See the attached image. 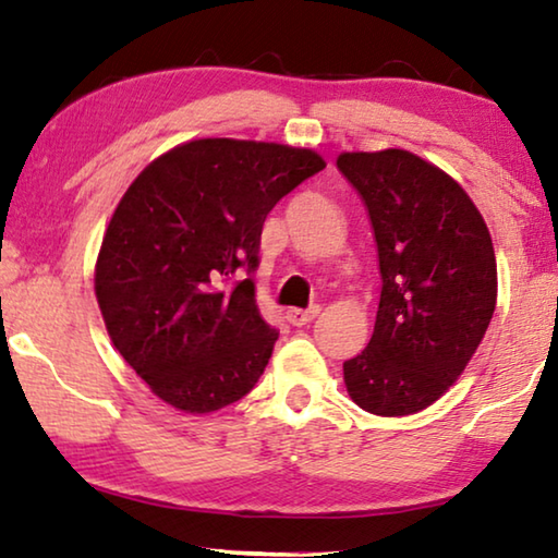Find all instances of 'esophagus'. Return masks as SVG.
I'll use <instances>...</instances> for the list:
<instances>
[{"label": "esophagus", "instance_id": "1", "mask_svg": "<svg viewBox=\"0 0 558 558\" xmlns=\"http://www.w3.org/2000/svg\"><path fill=\"white\" fill-rule=\"evenodd\" d=\"M319 315V305H313V307H307V310H300V307H292V310H288V323L290 325H295V327H302V325H307V323H313V319Z\"/></svg>", "mask_w": 558, "mask_h": 558}]
</instances>
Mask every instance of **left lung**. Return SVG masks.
Returning a JSON list of instances; mask_svg holds the SVG:
<instances>
[{
    "label": "left lung",
    "instance_id": "8db88e82",
    "mask_svg": "<svg viewBox=\"0 0 558 558\" xmlns=\"http://www.w3.org/2000/svg\"><path fill=\"white\" fill-rule=\"evenodd\" d=\"M369 211L381 298L374 335L344 362L356 405L411 415L465 372L497 302L495 248L462 186L405 149L337 157Z\"/></svg>",
    "mask_w": 558,
    "mask_h": 558
}]
</instances>
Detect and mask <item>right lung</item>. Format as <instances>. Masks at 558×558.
<instances>
[{
  "mask_svg": "<svg viewBox=\"0 0 558 558\" xmlns=\"http://www.w3.org/2000/svg\"><path fill=\"white\" fill-rule=\"evenodd\" d=\"M323 169L313 149L206 137L130 184L102 235L96 298L112 344L159 399L211 413L256 386L278 339L253 286L263 223Z\"/></svg>",
  "mask_w": 558,
  "mask_h": 558,
  "instance_id": "1",
  "label": "right lung"
}]
</instances>
